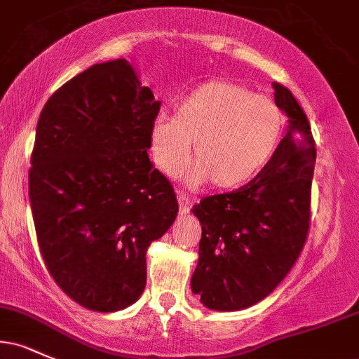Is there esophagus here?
Returning a JSON list of instances; mask_svg holds the SVG:
<instances>
[{"mask_svg":"<svg viewBox=\"0 0 359 359\" xmlns=\"http://www.w3.org/2000/svg\"><path fill=\"white\" fill-rule=\"evenodd\" d=\"M177 201H179L180 212L185 214V212L191 211V208H192V199H191V197H189V194L179 192V194H177Z\"/></svg>","mask_w":359,"mask_h":359,"instance_id":"1","label":"esophagus"}]
</instances>
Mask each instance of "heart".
I'll list each match as a JSON object with an SVG mask.
<instances>
[{
	"mask_svg": "<svg viewBox=\"0 0 359 359\" xmlns=\"http://www.w3.org/2000/svg\"><path fill=\"white\" fill-rule=\"evenodd\" d=\"M283 128L285 116L271 97L238 82L209 81L185 94L175 114L155 119L154 162L165 175H177L194 142L196 162L189 168V182L211 179L214 187L233 189L269 165Z\"/></svg>",
	"mask_w": 359,
	"mask_h": 359,
	"instance_id": "obj_1",
	"label": "heart"
}]
</instances>
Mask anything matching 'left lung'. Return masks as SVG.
Masks as SVG:
<instances>
[{
	"label": "left lung",
	"mask_w": 359,
	"mask_h": 359,
	"mask_svg": "<svg viewBox=\"0 0 359 359\" xmlns=\"http://www.w3.org/2000/svg\"><path fill=\"white\" fill-rule=\"evenodd\" d=\"M273 89L288 118L273 158L246 185L192 208L203 236L191 287L212 311H241L270 295L307 241L316 142L294 94L278 82Z\"/></svg>",
	"instance_id": "8db88e82"
}]
</instances>
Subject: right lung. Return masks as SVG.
Returning <instances> with one entry per match:
<instances>
[{
	"mask_svg": "<svg viewBox=\"0 0 359 359\" xmlns=\"http://www.w3.org/2000/svg\"><path fill=\"white\" fill-rule=\"evenodd\" d=\"M160 111L125 59L94 64L48 97L28 172L36 241L65 294L121 311L147 285V250L179 212L170 180L148 158Z\"/></svg>",
	"mask_w": 359,
	"mask_h": 359,
	"instance_id": "right-lung-1",
	"label": "right lung"
}]
</instances>
